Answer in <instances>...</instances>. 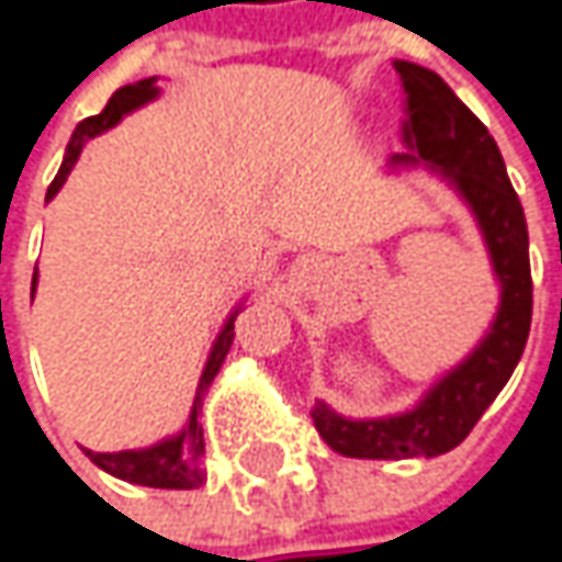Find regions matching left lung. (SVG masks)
<instances>
[{
	"mask_svg": "<svg viewBox=\"0 0 562 562\" xmlns=\"http://www.w3.org/2000/svg\"><path fill=\"white\" fill-rule=\"evenodd\" d=\"M394 69L407 94L404 139L413 155H394L391 165L426 161L454 183L483 228L493 270L503 282V302L483 344L413 411L387 419H344L327 404L314 407V429L327 446L337 454L369 461L436 458L461 446L515 372L528 344L535 302L525 210L496 139L432 69L404 59Z\"/></svg>",
	"mask_w": 562,
	"mask_h": 562,
	"instance_id": "8db88e82",
	"label": "left lung"
}]
</instances>
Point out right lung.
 <instances>
[{
    "mask_svg": "<svg viewBox=\"0 0 562 562\" xmlns=\"http://www.w3.org/2000/svg\"><path fill=\"white\" fill-rule=\"evenodd\" d=\"M155 94H158L155 79H143V82L136 85H123L120 91L111 94V101H108V108H104L101 114L82 120V123L76 126L69 146H66V158H63V165H59V171H56V178H53L50 190H47V200L56 196V190L66 183L72 165H76V158L82 155V146L91 136L111 130L120 116L136 111L139 104L151 101ZM34 285H37V273H34V280H31V295H34ZM232 340H235V314H232L228 324L222 327L213 352H210V362H206L203 379H200V387H196V401H193L190 423H187V429H183L181 436H175V439H168V442H158V446L151 448H143V451H114V454H108V451H88V448H85V454H88L101 471H108V474H114V477L120 480H130V483H139V486H158V490H196L200 483H206V471H203V451H206V448H203V426L196 423V413L203 407L206 387L213 384L215 372H218L222 362H225V352L232 347Z\"/></svg>",
    "mask_w": 562,
    "mask_h": 562,
    "instance_id": "obj_1",
    "label": "right lung"
}]
</instances>
